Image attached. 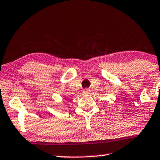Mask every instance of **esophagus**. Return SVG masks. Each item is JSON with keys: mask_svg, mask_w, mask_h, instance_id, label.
I'll use <instances>...</instances> for the list:
<instances>
[{"mask_svg": "<svg viewBox=\"0 0 160 160\" xmlns=\"http://www.w3.org/2000/svg\"><path fill=\"white\" fill-rule=\"evenodd\" d=\"M90 92V90H89V89H85L84 90H83V92H84V93H88V92Z\"/></svg>", "mask_w": 160, "mask_h": 160, "instance_id": "34e87169", "label": "esophagus"}]
</instances>
